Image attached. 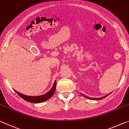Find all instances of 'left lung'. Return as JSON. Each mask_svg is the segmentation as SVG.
<instances>
[{
    "instance_id": "1",
    "label": "left lung",
    "mask_w": 129,
    "mask_h": 129,
    "mask_svg": "<svg viewBox=\"0 0 129 129\" xmlns=\"http://www.w3.org/2000/svg\"><path fill=\"white\" fill-rule=\"evenodd\" d=\"M108 94H107V95H106V96H103V98H97V99H93V98H89V97H88V96H85V95H84V94H81V95H82V96H84V98H86V99H90V100H101V99H104V98H106V97H107V96H108Z\"/></svg>"
}]
</instances>
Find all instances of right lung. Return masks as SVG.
Segmentation results:
<instances>
[{
    "label": "right lung",
    "instance_id": "add662e5",
    "mask_svg": "<svg viewBox=\"0 0 129 129\" xmlns=\"http://www.w3.org/2000/svg\"><path fill=\"white\" fill-rule=\"evenodd\" d=\"M56 81H55L52 87V88L49 90V92H48L47 93L44 94L40 95V96H26L23 94L20 93L18 92L17 91L15 90V92L19 95L21 98L24 99L25 100L27 101L28 102L33 103H42L45 102L47 100H48L49 98H51V97L53 96V94H54L55 89H56Z\"/></svg>",
    "mask_w": 129,
    "mask_h": 129
}]
</instances>
